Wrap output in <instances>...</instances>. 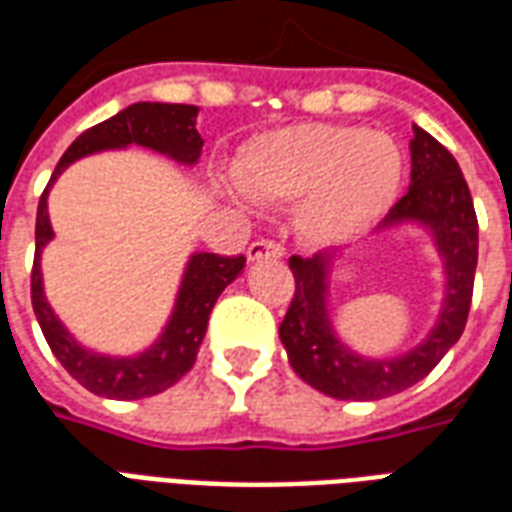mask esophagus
Returning <instances> with one entry per match:
<instances>
[{
	"label": "esophagus",
	"mask_w": 512,
	"mask_h": 512,
	"mask_svg": "<svg viewBox=\"0 0 512 512\" xmlns=\"http://www.w3.org/2000/svg\"><path fill=\"white\" fill-rule=\"evenodd\" d=\"M282 255H285V252H282V244L268 241V238H263V241H252L249 249H246V257H249L252 263H257V260H279Z\"/></svg>",
	"instance_id": "obj_1"
}]
</instances>
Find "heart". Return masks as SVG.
I'll list each match as a JSON object with an SVG mask.
<instances>
[{"mask_svg":"<svg viewBox=\"0 0 512 512\" xmlns=\"http://www.w3.org/2000/svg\"><path fill=\"white\" fill-rule=\"evenodd\" d=\"M406 158L392 136L362 126L304 123L255 136L235 158L246 194L296 202L293 230L307 246L362 238L397 202Z\"/></svg>","mask_w":512,"mask_h":512,"instance_id":"heart-1","label":"heart"}]
</instances>
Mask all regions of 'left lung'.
<instances>
[{
  "label": "left lung",
  "instance_id": "8db88e82",
  "mask_svg": "<svg viewBox=\"0 0 512 512\" xmlns=\"http://www.w3.org/2000/svg\"><path fill=\"white\" fill-rule=\"evenodd\" d=\"M411 183L392 205L378 233L403 224L428 230L444 266V299L428 337L400 356L370 359L351 351L334 332L329 315V279L334 255L290 257L296 293L279 340L288 351L290 367L301 381L337 400H381L397 395L428 376L441 356L458 343L472 307L477 268V216L469 186L458 161L428 131L414 126L411 139Z\"/></svg>",
  "mask_w": 512,
  "mask_h": 512
}]
</instances>
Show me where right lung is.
Here are the masks:
<instances>
[{
	"label": "right lung",
	"mask_w": 512,
	"mask_h": 512,
	"mask_svg": "<svg viewBox=\"0 0 512 512\" xmlns=\"http://www.w3.org/2000/svg\"><path fill=\"white\" fill-rule=\"evenodd\" d=\"M197 106L189 104H142L126 106L123 112L109 117L98 126L87 128L73 142L51 175L49 186L40 194L38 222H35V266H32V310L38 318L46 343L60 359V365L71 373L84 389L93 395L112 400H139L164 392L186 376L197 362L202 337L208 329V318L219 293L244 271L246 257H222L211 252H194L186 263L180 279L175 307L169 315L164 332L142 354L136 356H106L84 348L51 310L43 293V271L40 252L54 238L49 222V189L73 161L120 147L139 145L150 147L161 156H169L178 164H197L202 153V136L197 134Z\"/></svg>",
	"instance_id": "right-lung-1"
}]
</instances>
